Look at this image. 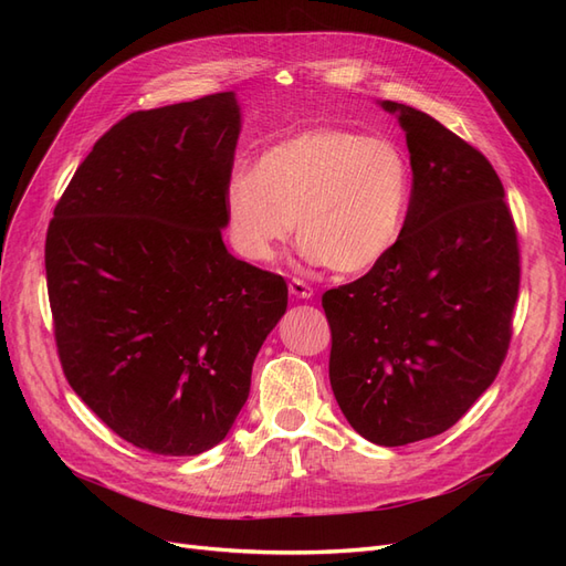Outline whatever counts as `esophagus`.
Listing matches in <instances>:
<instances>
[{"mask_svg": "<svg viewBox=\"0 0 566 566\" xmlns=\"http://www.w3.org/2000/svg\"><path fill=\"white\" fill-rule=\"evenodd\" d=\"M290 293L300 300H310L314 295V287L310 283H304L302 279H293L290 281Z\"/></svg>", "mask_w": 566, "mask_h": 566, "instance_id": "esophagus-1", "label": "esophagus"}]
</instances>
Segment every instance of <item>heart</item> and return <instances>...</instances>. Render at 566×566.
I'll use <instances>...</instances> for the list:
<instances>
[{
  "label": "heart",
  "mask_w": 566,
  "mask_h": 566,
  "mask_svg": "<svg viewBox=\"0 0 566 566\" xmlns=\"http://www.w3.org/2000/svg\"><path fill=\"white\" fill-rule=\"evenodd\" d=\"M410 193V163L391 139L316 127L271 146L252 175L229 181V229L238 252L269 262L295 221L310 260L354 273L397 245Z\"/></svg>",
  "instance_id": "1"
}]
</instances>
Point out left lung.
<instances>
[{"mask_svg": "<svg viewBox=\"0 0 566 566\" xmlns=\"http://www.w3.org/2000/svg\"><path fill=\"white\" fill-rule=\"evenodd\" d=\"M413 169L401 238L366 276L323 295L331 387L380 447L447 432L499 375L520 295L517 229L491 163L394 101Z\"/></svg>", "mask_w": 566, "mask_h": 566, "instance_id": "obj_1", "label": "left lung"}]
</instances>
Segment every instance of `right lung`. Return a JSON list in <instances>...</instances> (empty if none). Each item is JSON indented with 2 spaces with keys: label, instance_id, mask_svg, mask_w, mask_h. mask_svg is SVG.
Here are the masks:
<instances>
[{
  "label": "right lung",
  "instance_id": "add662e5",
  "mask_svg": "<svg viewBox=\"0 0 566 566\" xmlns=\"http://www.w3.org/2000/svg\"><path fill=\"white\" fill-rule=\"evenodd\" d=\"M238 134L233 92L129 113L49 221L65 380L117 437L158 455H198L229 434L287 306L283 276L221 241Z\"/></svg>",
  "mask_w": 566,
  "mask_h": 566
}]
</instances>
